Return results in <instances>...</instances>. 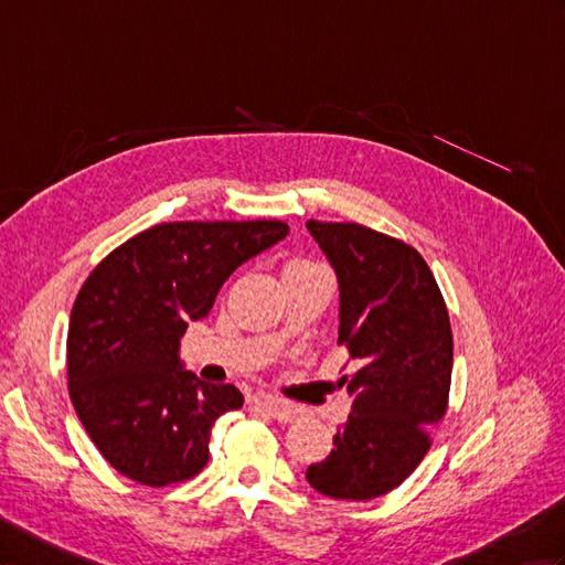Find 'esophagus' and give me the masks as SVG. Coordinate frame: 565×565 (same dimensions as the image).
I'll use <instances>...</instances> for the list:
<instances>
[{"mask_svg":"<svg viewBox=\"0 0 565 565\" xmlns=\"http://www.w3.org/2000/svg\"><path fill=\"white\" fill-rule=\"evenodd\" d=\"M255 403L259 408H265L274 420L279 423H294L298 417V408L291 406V403L279 398V396H271V394H257L255 396Z\"/></svg>","mask_w":565,"mask_h":565,"instance_id":"34e87169","label":"esophagus"}]
</instances>
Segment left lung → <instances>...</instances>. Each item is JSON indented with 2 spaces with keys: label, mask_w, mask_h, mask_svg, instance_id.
Masks as SVG:
<instances>
[{
  "label": "left lung",
  "mask_w": 565,
  "mask_h": 565,
  "mask_svg": "<svg viewBox=\"0 0 565 565\" xmlns=\"http://www.w3.org/2000/svg\"><path fill=\"white\" fill-rule=\"evenodd\" d=\"M337 269L339 345L358 372L343 374L353 406L327 460L306 477L331 499L388 494L420 466L431 425L448 408L454 337L444 296L413 245L355 222H308Z\"/></svg>",
  "instance_id": "obj_1"
}]
</instances>
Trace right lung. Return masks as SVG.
<instances>
[{
  "instance_id": "obj_1",
  "label": "right lung",
  "mask_w": 565,
  "mask_h": 565,
  "mask_svg": "<svg viewBox=\"0 0 565 565\" xmlns=\"http://www.w3.org/2000/svg\"><path fill=\"white\" fill-rule=\"evenodd\" d=\"M286 234L279 220L157 224L81 286L66 339L68 394L99 454L128 480L169 487L207 466L210 429L243 406V394L185 372L179 341L234 269Z\"/></svg>"
}]
</instances>
